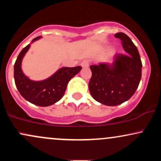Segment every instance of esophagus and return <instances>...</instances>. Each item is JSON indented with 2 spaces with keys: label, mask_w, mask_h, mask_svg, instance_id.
<instances>
[{
  "label": "esophagus",
  "mask_w": 161,
  "mask_h": 161,
  "mask_svg": "<svg viewBox=\"0 0 161 161\" xmlns=\"http://www.w3.org/2000/svg\"><path fill=\"white\" fill-rule=\"evenodd\" d=\"M80 65L83 68L88 67V60H82V63H81V64H80Z\"/></svg>",
  "instance_id": "obj_1"
}]
</instances>
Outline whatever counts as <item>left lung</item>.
<instances>
[{
	"label": "left lung",
	"mask_w": 161,
	"mask_h": 161,
	"mask_svg": "<svg viewBox=\"0 0 161 161\" xmlns=\"http://www.w3.org/2000/svg\"><path fill=\"white\" fill-rule=\"evenodd\" d=\"M115 37L122 40L127 54L115 55L112 64L100 63L90 66V93L95 101L107 106H116L128 101L142 78V64L136 46L124 33H116Z\"/></svg>",
	"instance_id": "8db88e82"
}]
</instances>
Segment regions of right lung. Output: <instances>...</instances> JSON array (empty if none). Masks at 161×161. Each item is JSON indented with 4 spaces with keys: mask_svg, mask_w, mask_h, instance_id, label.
<instances>
[{
    "mask_svg": "<svg viewBox=\"0 0 161 161\" xmlns=\"http://www.w3.org/2000/svg\"><path fill=\"white\" fill-rule=\"evenodd\" d=\"M42 38H34L31 44ZM31 44L22 50L14 64V80L18 91L29 102L40 107L51 106L60 101L64 96L69 80L78 74L81 66L62 67L47 79L42 81L31 80L24 74L22 69V61Z\"/></svg>",
    "mask_w": 161,
    "mask_h": 161,
    "instance_id": "obj_1",
    "label": "right lung"
}]
</instances>
